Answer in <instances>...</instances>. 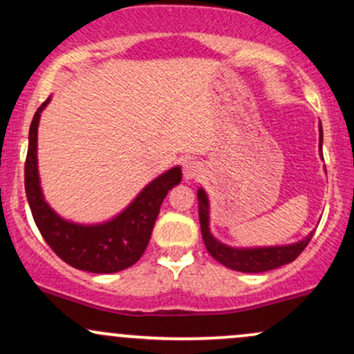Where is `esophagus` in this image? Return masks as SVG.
<instances>
[{"mask_svg": "<svg viewBox=\"0 0 354 354\" xmlns=\"http://www.w3.org/2000/svg\"><path fill=\"white\" fill-rule=\"evenodd\" d=\"M203 168L201 165L198 163V161H185V165H183V174H185L186 180H194V178H198L201 174Z\"/></svg>", "mask_w": 354, "mask_h": 354, "instance_id": "34e87169", "label": "esophagus"}]
</instances>
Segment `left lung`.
<instances>
[{"instance_id":"obj_1","label":"left lung","mask_w":354,"mask_h":354,"mask_svg":"<svg viewBox=\"0 0 354 354\" xmlns=\"http://www.w3.org/2000/svg\"><path fill=\"white\" fill-rule=\"evenodd\" d=\"M323 145V128L319 124V151ZM198 205H200V225L203 241L208 253L218 263L241 273H263L274 270L288 263L295 261L303 253L304 248L311 241L313 233L301 241L286 246H266V248H231L219 243L209 231V203L205 189H198Z\"/></svg>"}]
</instances>
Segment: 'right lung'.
Masks as SVG:
<instances>
[{
  "mask_svg": "<svg viewBox=\"0 0 354 354\" xmlns=\"http://www.w3.org/2000/svg\"><path fill=\"white\" fill-rule=\"evenodd\" d=\"M48 98L35 113L30 126L24 189L33 219L44 241L64 263L89 273H116L133 266L148 246L151 231L168 191L180 185L181 168L160 174L116 218L101 225H78L63 219L44 201L38 174V123Z\"/></svg>",
  "mask_w": 354,
  "mask_h": 354,
  "instance_id": "1",
  "label": "right lung"
}]
</instances>
